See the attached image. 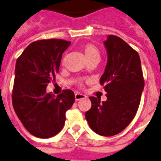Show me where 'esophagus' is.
<instances>
[{
  "label": "esophagus",
  "instance_id": "obj_1",
  "mask_svg": "<svg viewBox=\"0 0 161 161\" xmlns=\"http://www.w3.org/2000/svg\"><path fill=\"white\" fill-rule=\"evenodd\" d=\"M75 100L77 101V100H80V99L86 98V95H83V94H80V93H76V94L75 95Z\"/></svg>",
  "mask_w": 161,
  "mask_h": 161
}]
</instances>
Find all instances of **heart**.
Wrapping results in <instances>:
<instances>
[{"label": "heart", "mask_w": 161, "mask_h": 161, "mask_svg": "<svg viewBox=\"0 0 161 161\" xmlns=\"http://www.w3.org/2000/svg\"><path fill=\"white\" fill-rule=\"evenodd\" d=\"M84 53L86 56V58L87 59V61H90V60L93 59H99L100 58V52H99V49L98 48L96 45H95L94 43H86L85 46H84ZM77 86H83V80H79L77 81Z\"/></svg>", "instance_id": "1"}]
</instances>
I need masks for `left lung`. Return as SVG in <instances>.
Masks as SVG:
<instances>
[{
    "instance_id": "left-lung-1",
    "label": "left lung",
    "mask_w": 161,
    "mask_h": 161,
    "mask_svg": "<svg viewBox=\"0 0 161 161\" xmlns=\"http://www.w3.org/2000/svg\"><path fill=\"white\" fill-rule=\"evenodd\" d=\"M108 53L105 71L100 84L107 100L90 96V109L86 119L99 135L114 136L129 125L137 112L145 80L137 52L122 38L108 35L104 42Z\"/></svg>"
}]
</instances>
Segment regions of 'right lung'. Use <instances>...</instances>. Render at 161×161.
<instances>
[{
  "instance_id": "obj_1",
  "label": "right lung",
  "mask_w": 161,
  "mask_h": 161,
  "mask_svg": "<svg viewBox=\"0 0 161 161\" xmlns=\"http://www.w3.org/2000/svg\"><path fill=\"white\" fill-rule=\"evenodd\" d=\"M70 44V41L57 38L35 41L16 61L12 104L24 127L37 137L57 135L75 102L71 90H63L57 97L46 92L47 85L55 82L62 55Z\"/></svg>"
}]
</instances>
